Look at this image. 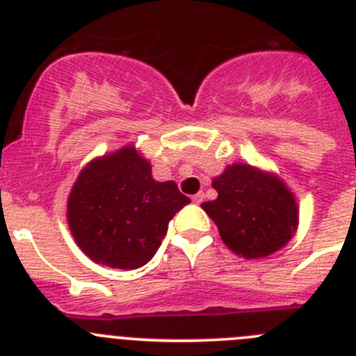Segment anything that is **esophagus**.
<instances>
[{
  "label": "esophagus",
  "mask_w": 356,
  "mask_h": 356,
  "mask_svg": "<svg viewBox=\"0 0 356 356\" xmlns=\"http://www.w3.org/2000/svg\"><path fill=\"white\" fill-rule=\"evenodd\" d=\"M203 197H205V196H203V193H197V194H194V196H193V201L196 203V205H200L201 201H203Z\"/></svg>",
  "instance_id": "obj_1"
}]
</instances>
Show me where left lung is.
Returning <instances> with one entry per match:
<instances>
[{
	"label": "left lung",
	"instance_id": "1",
	"mask_svg": "<svg viewBox=\"0 0 356 356\" xmlns=\"http://www.w3.org/2000/svg\"><path fill=\"white\" fill-rule=\"evenodd\" d=\"M213 201L201 203L228 250L246 260L266 259L294 237L300 225L296 196L275 172L232 163L212 180Z\"/></svg>",
	"mask_w": 356,
	"mask_h": 356
}]
</instances>
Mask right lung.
<instances>
[{"label":"right lung","mask_w":356,"mask_h":356,"mask_svg":"<svg viewBox=\"0 0 356 356\" xmlns=\"http://www.w3.org/2000/svg\"><path fill=\"white\" fill-rule=\"evenodd\" d=\"M187 203L175 181H156L149 160L127 144L81 169L67 197V225L92 262L137 269L155 257Z\"/></svg>","instance_id":"right-lung-1"}]
</instances>
